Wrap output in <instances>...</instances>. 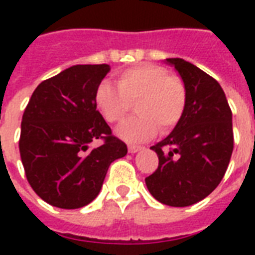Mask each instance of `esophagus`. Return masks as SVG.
Listing matches in <instances>:
<instances>
[{"label":"esophagus","instance_id":"esophagus-1","mask_svg":"<svg viewBox=\"0 0 255 255\" xmlns=\"http://www.w3.org/2000/svg\"><path fill=\"white\" fill-rule=\"evenodd\" d=\"M140 149H142L140 146H135V144H128V151H129L131 154H133V153H138Z\"/></svg>","mask_w":255,"mask_h":255}]
</instances>
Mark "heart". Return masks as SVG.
I'll list each match as a JSON object with an SVG mask.
<instances>
[{"instance_id": "heart-1", "label": "heart", "mask_w": 255, "mask_h": 255, "mask_svg": "<svg viewBox=\"0 0 255 255\" xmlns=\"http://www.w3.org/2000/svg\"><path fill=\"white\" fill-rule=\"evenodd\" d=\"M97 109L111 124L122 123L136 104L133 117L116 129L119 138L129 143L146 142L158 132H166L182 120L187 106V91L176 76H169L158 65H138L119 73L117 86L104 80L94 94Z\"/></svg>"}]
</instances>
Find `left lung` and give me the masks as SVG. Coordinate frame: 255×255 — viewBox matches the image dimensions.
<instances>
[{
  "mask_svg": "<svg viewBox=\"0 0 255 255\" xmlns=\"http://www.w3.org/2000/svg\"><path fill=\"white\" fill-rule=\"evenodd\" d=\"M187 91L182 120L165 139L151 146L158 168L144 179L158 202L184 208L217 187L234 150L232 112L221 86L183 58H166Z\"/></svg>",
  "mask_w": 255,
  "mask_h": 255,
  "instance_id": "1",
  "label": "left lung"
}]
</instances>
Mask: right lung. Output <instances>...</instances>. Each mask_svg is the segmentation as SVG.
<instances>
[{
    "label": "right lung",
    "instance_id": "right-lung-1",
    "mask_svg": "<svg viewBox=\"0 0 255 255\" xmlns=\"http://www.w3.org/2000/svg\"><path fill=\"white\" fill-rule=\"evenodd\" d=\"M108 64L73 65L42 82L21 120L19 149L32 190L52 206L79 209L100 194L112 162L127 144L112 135L94 94ZM104 138L93 148L91 143Z\"/></svg>",
    "mask_w": 255,
    "mask_h": 255
}]
</instances>
